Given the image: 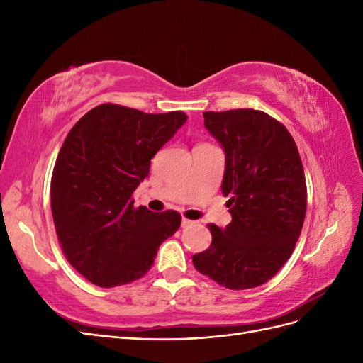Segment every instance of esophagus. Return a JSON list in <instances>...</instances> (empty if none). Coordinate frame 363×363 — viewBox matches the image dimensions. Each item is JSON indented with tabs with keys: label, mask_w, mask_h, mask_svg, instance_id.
Listing matches in <instances>:
<instances>
[{
	"label": "esophagus",
	"mask_w": 363,
	"mask_h": 363,
	"mask_svg": "<svg viewBox=\"0 0 363 363\" xmlns=\"http://www.w3.org/2000/svg\"><path fill=\"white\" fill-rule=\"evenodd\" d=\"M192 224H195V221H191V219H188V218L182 219V227H189Z\"/></svg>",
	"instance_id": "esophagus-1"
}]
</instances>
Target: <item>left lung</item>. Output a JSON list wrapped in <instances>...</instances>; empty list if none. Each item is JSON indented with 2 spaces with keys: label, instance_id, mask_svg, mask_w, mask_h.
Wrapping results in <instances>:
<instances>
[{
  "label": "left lung",
  "instance_id": "1",
  "mask_svg": "<svg viewBox=\"0 0 363 363\" xmlns=\"http://www.w3.org/2000/svg\"><path fill=\"white\" fill-rule=\"evenodd\" d=\"M204 127L225 151L221 189L232 223L208 224L212 244L195 269L227 289L271 280L291 257L307 204L304 169L288 128L255 108L204 112Z\"/></svg>",
  "mask_w": 363,
  "mask_h": 363
}]
</instances>
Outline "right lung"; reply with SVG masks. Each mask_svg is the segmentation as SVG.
<instances>
[{"label": "right lung", "mask_w": 363, "mask_h": 363, "mask_svg": "<svg viewBox=\"0 0 363 363\" xmlns=\"http://www.w3.org/2000/svg\"><path fill=\"white\" fill-rule=\"evenodd\" d=\"M186 113H144L106 103L77 121L51 177V212L65 257L100 288L145 276L164 239L177 232L175 211L135 207L131 195L156 152Z\"/></svg>", "instance_id": "add662e5"}]
</instances>
